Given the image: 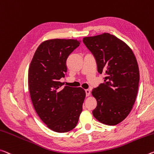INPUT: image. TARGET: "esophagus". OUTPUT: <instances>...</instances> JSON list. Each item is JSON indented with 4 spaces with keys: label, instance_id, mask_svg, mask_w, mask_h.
<instances>
[{
    "label": "esophagus",
    "instance_id": "1",
    "mask_svg": "<svg viewBox=\"0 0 154 154\" xmlns=\"http://www.w3.org/2000/svg\"><path fill=\"white\" fill-rule=\"evenodd\" d=\"M85 92H86V96H87V97H88V96H89L90 94V90H88V89L85 90Z\"/></svg>",
    "mask_w": 154,
    "mask_h": 154
}]
</instances>
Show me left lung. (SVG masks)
<instances>
[{
    "instance_id": "obj_1",
    "label": "left lung",
    "mask_w": 154,
    "mask_h": 154,
    "mask_svg": "<svg viewBox=\"0 0 154 154\" xmlns=\"http://www.w3.org/2000/svg\"><path fill=\"white\" fill-rule=\"evenodd\" d=\"M83 42L96 60L97 71L105 75L104 82L92 94L97 106L92 114L101 123L115 125L130 114L138 89V65L126 44L108 33L86 37Z\"/></svg>"
}]
</instances>
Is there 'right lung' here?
I'll use <instances>...</instances> for the list:
<instances>
[{
	"label": "right lung",
	"instance_id": "obj_1",
	"mask_svg": "<svg viewBox=\"0 0 154 154\" xmlns=\"http://www.w3.org/2000/svg\"><path fill=\"white\" fill-rule=\"evenodd\" d=\"M81 41L53 39L35 51L29 68L28 84L36 113L51 130L64 133L76 127L86 97L82 88L63 86L66 60Z\"/></svg>",
	"mask_w": 154,
	"mask_h": 154
}]
</instances>
